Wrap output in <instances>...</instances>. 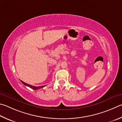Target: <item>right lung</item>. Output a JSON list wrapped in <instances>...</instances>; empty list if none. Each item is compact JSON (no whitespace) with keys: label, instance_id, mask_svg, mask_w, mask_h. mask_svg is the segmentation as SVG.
<instances>
[{"label":"right lung","instance_id":"right-lung-1","mask_svg":"<svg viewBox=\"0 0 122 122\" xmlns=\"http://www.w3.org/2000/svg\"><path fill=\"white\" fill-rule=\"evenodd\" d=\"M21 81L24 84V85H25V86H28V87H30L31 88H32V89L35 90L39 89V88H43V87H44V86H38V87H36V86H34L30 85H29V84H27V83H24V82H23V81Z\"/></svg>","mask_w":122,"mask_h":122}]
</instances>
